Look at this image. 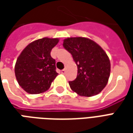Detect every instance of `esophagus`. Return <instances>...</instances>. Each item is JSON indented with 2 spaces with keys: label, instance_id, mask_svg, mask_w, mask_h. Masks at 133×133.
I'll return each instance as SVG.
<instances>
[{
  "label": "esophagus",
  "instance_id": "obj_1",
  "mask_svg": "<svg viewBox=\"0 0 133 133\" xmlns=\"http://www.w3.org/2000/svg\"><path fill=\"white\" fill-rule=\"evenodd\" d=\"M65 69H63L61 70V73H63V74H65Z\"/></svg>",
  "mask_w": 133,
  "mask_h": 133
}]
</instances>
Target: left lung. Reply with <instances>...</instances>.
Instances as JSON below:
<instances>
[{
    "mask_svg": "<svg viewBox=\"0 0 133 133\" xmlns=\"http://www.w3.org/2000/svg\"><path fill=\"white\" fill-rule=\"evenodd\" d=\"M63 45L78 66L77 78L69 81L70 88L81 96L98 95L106 86L110 74L106 52L95 42L83 37L66 38Z\"/></svg>",
    "mask_w": 133,
    "mask_h": 133,
    "instance_id": "1",
    "label": "left lung"
}]
</instances>
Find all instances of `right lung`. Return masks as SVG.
<instances>
[{
  "label": "right lung",
  "instance_id": "add662e5",
  "mask_svg": "<svg viewBox=\"0 0 133 133\" xmlns=\"http://www.w3.org/2000/svg\"><path fill=\"white\" fill-rule=\"evenodd\" d=\"M58 42V38L38 39L28 44L18 56L15 74L19 85L28 93L45 92L58 75L50 51Z\"/></svg>",
  "mask_w": 133,
  "mask_h": 133
}]
</instances>
